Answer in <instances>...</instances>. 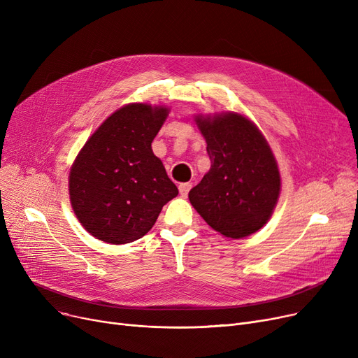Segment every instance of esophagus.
Returning <instances> with one entry per match:
<instances>
[{"label":"esophagus","mask_w":358,"mask_h":358,"mask_svg":"<svg viewBox=\"0 0 358 358\" xmlns=\"http://www.w3.org/2000/svg\"><path fill=\"white\" fill-rule=\"evenodd\" d=\"M190 189H192V184H190V182H181V184L178 185V190H180V194H181L182 197H185L187 194H189Z\"/></svg>","instance_id":"esophagus-1"}]
</instances>
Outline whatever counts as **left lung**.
I'll list each match as a JSON object with an SVG mask.
<instances>
[{
    "label": "left lung",
    "instance_id": "1",
    "mask_svg": "<svg viewBox=\"0 0 358 358\" xmlns=\"http://www.w3.org/2000/svg\"><path fill=\"white\" fill-rule=\"evenodd\" d=\"M210 169L189 199L197 213L224 238L259 231L277 204L281 178L273 150L257 124L236 111L197 115Z\"/></svg>",
    "mask_w": 358,
    "mask_h": 358
}]
</instances>
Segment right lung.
<instances>
[{
    "mask_svg": "<svg viewBox=\"0 0 358 358\" xmlns=\"http://www.w3.org/2000/svg\"><path fill=\"white\" fill-rule=\"evenodd\" d=\"M166 106L130 103L116 110L81 148L69 171V200L84 229L111 245L134 242L155 224L164 204L178 194L154 138Z\"/></svg>",
    "mask_w": 358,
    "mask_h": 358,
    "instance_id": "add662e5",
    "label": "right lung"
}]
</instances>
